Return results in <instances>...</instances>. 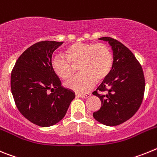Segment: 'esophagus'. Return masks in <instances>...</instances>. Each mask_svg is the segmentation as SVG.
<instances>
[{
	"label": "esophagus",
	"mask_w": 157,
	"mask_h": 157,
	"mask_svg": "<svg viewBox=\"0 0 157 157\" xmlns=\"http://www.w3.org/2000/svg\"><path fill=\"white\" fill-rule=\"evenodd\" d=\"M80 98H90L91 96L90 94H78Z\"/></svg>",
	"instance_id": "obj_1"
}]
</instances>
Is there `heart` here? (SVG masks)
Returning a JSON list of instances; mask_svg holds the SVG:
<instances>
[{
	"label": "heart",
	"instance_id": "b5f03b06",
	"mask_svg": "<svg viewBox=\"0 0 157 157\" xmlns=\"http://www.w3.org/2000/svg\"><path fill=\"white\" fill-rule=\"evenodd\" d=\"M112 50L104 43L76 42L64 48L63 56L52 59L51 66L63 80L69 79L78 66L80 74L65 83V86L78 93L86 92L97 82L106 78L113 67Z\"/></svg>",
	"mask_w": 157,
	"mask_h": 157
}]
</instances>
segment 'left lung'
Wrapping results in <instances>:
<instances>
[{"label": "left lung", "instance_id": "1", "mask_svg": "<svg viewBox=\"0 0 157 157\" xmlns=\"http://www.w3.org/2000/svg\"><path fill=\"white\" fill-rule=\"evenodd\" d=\"M99 39L112 46L114 63L109 76L93 93L101 101V109L93 116L99 123L112 127L128 120L138 110L145 93V77L141 64L127 47L112 37Z\"/></svg>", "mask_w": 157, "mask_h": 157}]
</instances>
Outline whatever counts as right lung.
<instances>
[{
  "mask_svg": "<svg viewBox=\"0 0 157 157\" xmlns=\"http://www.w3.org/2000/svg\"><path fill=\"white\" fill-rule=\"evenodd\" d=\"M62 44L53 41L35 43L18 58L11 74V90L18 110L40 127L60 121L75 97L61 86L51 66L52 53Z\"/></svg>",
  "mask_w": 157,
  "mask_h": 157,
  "instance_id": "obj_1",
  "label": "right lung"
}]
</instances>
